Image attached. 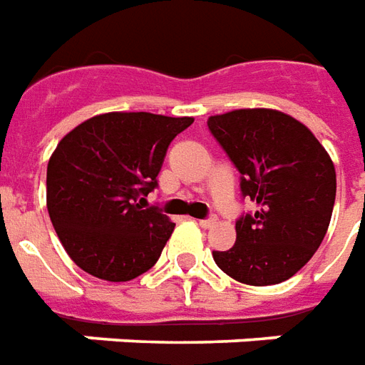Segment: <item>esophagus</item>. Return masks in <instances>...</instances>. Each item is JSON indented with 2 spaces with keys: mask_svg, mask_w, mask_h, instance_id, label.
<instances>
[{
  "mask_svg": "<svg viewBox=\"0 0 365 365\" xmlns=\"http://www.w3.org/2000/svg\"><path fill=\"white\" fill-rule=\"evenodd\" d=\"M215 222H217V220H215L214 215H212V217H206V220H198V223H200L202 227H212Z\"/></svg>",
  "mask_w": 365,
  "mask_h": 365,
  "instance_id": "34e87169",
  "label": "esophagus"
}]
</instances>
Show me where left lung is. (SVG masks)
Returning <instances> with one entry per match:
<instances>
[{
	"instance_id": "8db88e82",
	"label": "left lung",
	"mask_w": 365,
	"mask_h": 365,
	"mask_svg": "<svg viewBox=\"0 0 365 365\" xmlns=\"http://www.w3.org/2000/svg\"><path fill=\"white\" fill-rule=\"evenodd\" d=\"M208 128L241 173L255 214L235 222L237 241L214 260L233 280L270 286L292 278L315 255L331 223L336 173L302 122L270 108L210 116Z\"/></svg>"
}]
</instances>
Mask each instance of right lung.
Segmentation results:
<instances>
[{"label": "right lung", "mask_w": 365, "mask_h": 365, "mask_svg": "<svg viewBox=\"0 0 365 365\" xmlns=\"http://www.w3.org/2000/svg\"><path fill=\"white\" fill-rule=\"evenodd\" d=\"M151 113H106L63 135L48 161L46 206L77 267L128 282L155 264L175 223L138 204L157 188L171 142L192 124Z\"/></svg>", "instance_id": "1"}]
</instances>
